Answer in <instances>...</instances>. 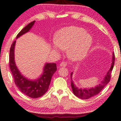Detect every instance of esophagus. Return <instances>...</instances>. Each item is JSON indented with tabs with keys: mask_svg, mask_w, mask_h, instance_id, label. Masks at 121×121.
<instances>
[{
	"mask_svg": "<svg viewBox=\"0 0 121 121\" xmlns=\"http://www.w3.org/2000/svg\"><path fill=\"white\" fill-rule=\"evenodd\" d=\"M67 65V63L66 62H65V61L61 62L60 64V67H66Z\"/></svg>",
	"mask_w": 121,
	"mask_h": 121,
	"instance_id": "obj_1",
	"label": "esophagus"
}]
</instances>
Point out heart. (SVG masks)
Wrapping results in <instances>:
<instances>
[{"mask_svg": "<svg viewBox=\"0 0 121 121\" xmlns=\"http://www.w3.org/2000/svg\"><path fill=\"white\" fill-rule=\"evenodd\" d=\"M91 36L82 27L69 26L58 31L55 35L52 48L55 52L59 48L67 50V55L73 60H78L85 56L92 44Z\"/></svg>", "mask_w": 121, "mask_h": 121, "instance_id": "heart-1", "label": "heart"}]
</instances>
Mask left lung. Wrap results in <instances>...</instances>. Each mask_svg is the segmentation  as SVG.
Returning a JSON list of instances; mask_svg holds the SVG:
<instances>
[{"mask_svg":"<svg viewBox=\"0 0 121 121\" xmlns=\"http://www.w3.org/2000/svg\"><path fill=\"white\" fill-rule=\"evenodd\" d=\"M114 54H113V58H112V63L111 67L110 68L109 70L107 73L105 75V77L104 78V80L101 82V83L99 84V85H97L96 87L91 88V89H82L80 88L77 87L74 84L72 80V76L73 72L71 73V86L73 90V92L76 96L82 99H87L89 98H91L92 96H94L95 95L99 93L103 90V89L105 87V86L108 84L109 82L110 81L111 78V73L112 71L113 67L114 65Z\"/></svg>","mask_w":121,"mask_h":121,"instance_id":"left-lung-1","label":"left lung"}]
</instances>
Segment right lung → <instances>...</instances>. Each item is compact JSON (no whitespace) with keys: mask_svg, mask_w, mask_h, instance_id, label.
<instances>
[{"mask_svg":"<svg viewBox=\"0 0 121 121\" xmlns=\"http://www.w3.org/2000/svg\"><path fill=\"white\" fill-rule=\"evenodd\" d=\"M35 21L31 22L25 26L18 34L16 38L27 32L33 26ZM16 40L13 41L10 48L9 52V67L12 74L15 84L22 93L31 98H40L45 94L49 89L52 76L56 71V63H47L44 67L42 75L38 80L31 81L27 80L22 75L17 68L14 62V46Z\"/></svg>","mask_w":121,"mask_h":121,"instance_id":"add662e5","label":"right lung"}]
</instances>
